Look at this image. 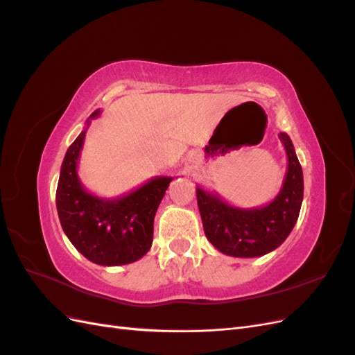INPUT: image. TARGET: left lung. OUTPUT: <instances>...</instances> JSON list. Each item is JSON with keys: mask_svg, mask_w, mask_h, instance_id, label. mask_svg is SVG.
<instances>
[{"mask_svg": "<svg viewBox=\"0 0 355 355\" xmlns=\"http://www.w3.org/2000/svg\"><path fill=\"white\" fill-rule=\"evenodd\" d=\"M287 154V171L277 197L262 207L241 209L216 192L197 187L204 234L216 249L234 257H257L275 250L292 232L304 200V175L286 133L278 135Z\"/></svg>", "mask_w": 355, "mask_h": 355, "instance_id": "obj_1", "label": "left lung"}]
</instances>
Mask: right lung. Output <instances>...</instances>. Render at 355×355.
<instances>
[{"instance_id": "1", "label": "right lung", "mask_w": 355, "mask_h": 355, "mask_svg": "<svg viewBox=\"0 0 355 355\" xmlns=\"http://www.w3.org/2000/svg\"><path fill=\"white\" fill-rule=\"evenodd\" d=\"M99 114L96 110L90 118ZM84 137L85 128L68 148L60 167L56 207L63 232L93 263L118 266L136 262L151 249L155 213L173 178H153L116 198L90 194L77 173Z\"/></svg>"}]
</instances>
